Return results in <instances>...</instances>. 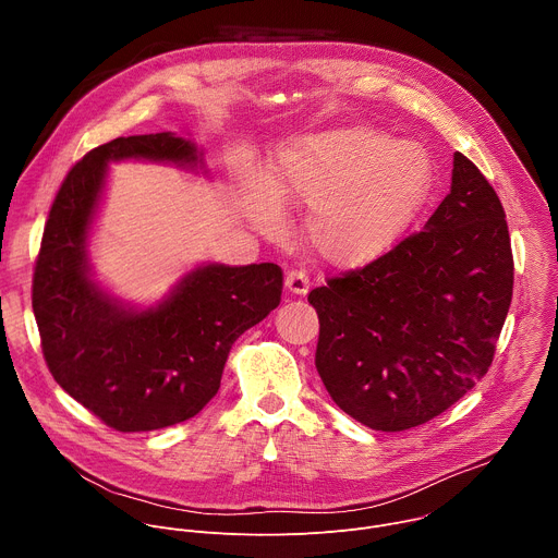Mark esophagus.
Returning a JSON list of instances; mask_svg holds the SVG:
<instances>
[{
  "label": "esophagus",
  "mask_w": 558,
  "mask_h": 558,
  "mask_svg": "<svg viewBox=\"0 0 558 558\" xmlns=\"http://www.w3.org/2000/svg\"><path fill=\"white\" fill-rule=\"evenodd\" d=\"M284 287L295 293V295H304L308 291V276L304 269H289L287 278H284Z\"/></svg>",
  "instance_id": "obj_1"
}]
</instances>
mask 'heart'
I'll return each mask as SVG.
<instances>
[{
  "instance_id": "heart-1",
  "label": "heart",
  "mask_w": 558,
  "mask_h": 558,
  "mask_svg": "<svg viewBox=\"0 0 558 558\" xmlns=\"http://www.w3.org/2000/svg\"><path fill=\"white\" fill-rule=\"evenodd\" d=\"M430 158L364 125L287 141L245 187L252 218L265 231L282 227V207H306L311 252L336 267H360L392 250L422 209Z\"/></svg>"
}]
</instances>
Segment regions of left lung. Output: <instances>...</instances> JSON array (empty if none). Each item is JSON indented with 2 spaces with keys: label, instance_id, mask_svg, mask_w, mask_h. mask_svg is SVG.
<instances>
[{
  "label": "left lung",
  "instance_id": "left-lung-1",
  "mask_svg": "<svg viewBox=\"0 0 558 558\" xmlns=\"http://www.w3.org/2000/svg\"><path fill=\"white\" fill-rule=\"evenodd\" d=\"M504 205L468 156L422 231L308 293L320 317L315 368L360 424L400 433L430 422L480 381L512 302Z\"/></svg>",
  "mask_w": 558,
  "mask_h": 558
}]
</instances>
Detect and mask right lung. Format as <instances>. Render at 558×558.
<instances>
[{
	"label": "right lung",
	"mask_w": 558,
	"mask_h": 558,
	"mask_svg": "<svg viewBox=\"0 0 558 558\" xmlns=\"http://www.w3.org/2000/svg\"><path fill=\"white\" fill-rule=\"evenodd\" d=\"M196 163V147L170 132L119 136L65 174L41 235L33 311L57 384L106 426L145 433L181 424L220 388L231 344L280 304L274 263L192 271L149 311H125L90 278L86 233L110 161Z\"/></svg>",
	"instance_id": "right-lung-1"
}]
</instances>
